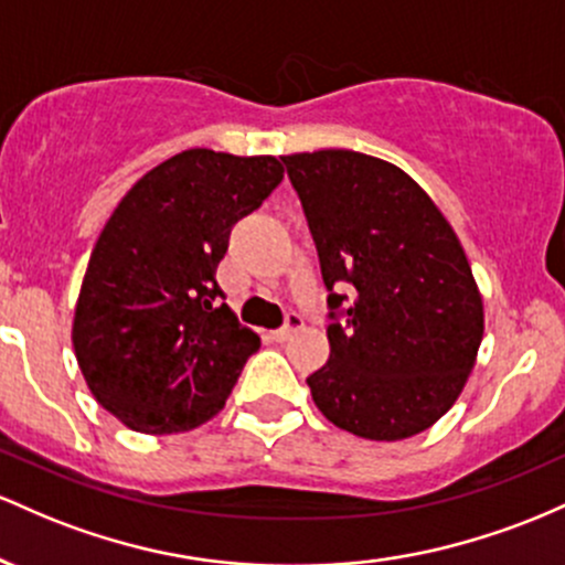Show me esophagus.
I'll use <instances>...</instances> for the list:
<instances>
[{
    "mask_svg": "<svg viewBox=\"0 0 565 565\" xmlns=\"http://www.w3.org/2000/svg\"><path fill=\"white\" fill-rule=\"evenodd\" d=\"M301 328H303V320H301V315L290 312V315H288V320H285V326H282V328H277V331L271 333V335H275V341H288L290 335H294V333H299Z\"/></svg>",
    "mask_w": 565,
    "mask_h": 565,
    "instance_id": "esophagus-1",
    "label": "esophagus"
}]
</instances>
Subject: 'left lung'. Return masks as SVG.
Masks as SVG:
<instances>
[{"instance_id":"obj_1","label":"left lung","mask_w":565,"mask_h":565,"mask_svg":"<svg viewBox=\"0 0 565 565\" xmlns=\"http://www.w3.org/2000/svg\"><path fill=\"white\" fill-rule=\"evenodd\" d=\"M333 322L307 379L328 422L405 440L459 401L483 341V296L454 226L397 164L350 149L285 154ZM344 287L355 301L344 310Z\"/></svg>"}]
</instances>
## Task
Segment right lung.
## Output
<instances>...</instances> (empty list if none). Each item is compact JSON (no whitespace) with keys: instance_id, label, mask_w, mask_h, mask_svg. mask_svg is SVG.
I'll return each instance as SVG.
<instances>
[{"instance_id":"obj_1","label":"right lung","mask_w":565,"mask_h":565,"mask_svg":"<svg viewBox=\"0 0 565 565\" xmlns=\"http://www.w3.org/2000/svg\"><path fill=\"white\" fill-rule=\"evenodd\" d=\"M277 157L186 149L114 207L90 253L72 322L82 376L143 435L200 427L224 408L262 347L215 282L230 232L282 181Z\"/></svg>"}]
</instances>
